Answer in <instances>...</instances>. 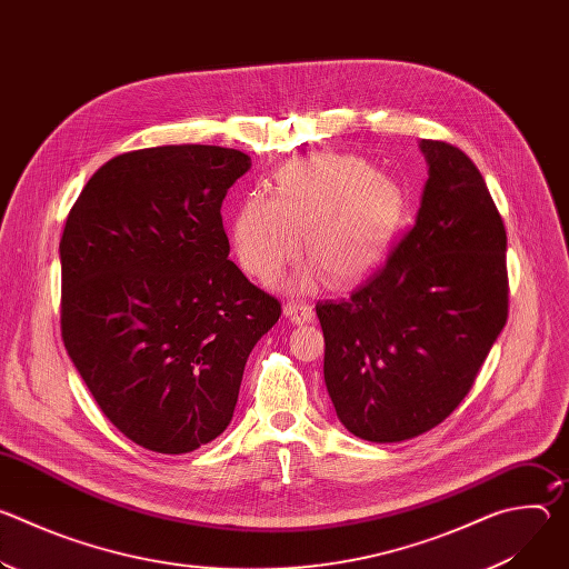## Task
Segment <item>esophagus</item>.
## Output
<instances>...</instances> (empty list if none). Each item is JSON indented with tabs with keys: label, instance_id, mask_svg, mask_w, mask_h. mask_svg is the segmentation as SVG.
Segmentation results:
<instances>
[{
	"label": "esophagus",
	"instance_id": "obj_1",
	"mask_svg": "<svg viewBox=\"0 0 569 569\" xmlns=\"http://www.w3.org/2000/svg\"><path fill=\"white\" fill-rule=\"evenodd\" d=\"M283 315L292 321V323H306L312 319V306L303 303V301H286L283 303Z\"/></svg>",
	"mask_w": 569,
	"mask_h": 569
}]
</instances>
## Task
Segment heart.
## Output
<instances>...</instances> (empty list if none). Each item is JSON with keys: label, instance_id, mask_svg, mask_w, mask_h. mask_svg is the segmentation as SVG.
Listing matches in <instances>:
<instances>
[{"label": "heart", "instance_id": "obj_1", "mask_svg": "<svg viewBox=\"0 0 569 569\" xmlns=\"http://www.w3.org/2000/svg\"><path fill=\"white\" fill-rule=\"evenodd\" d=\"M408 198L356 154L321 152L288 161L268 196L242 200L231 220L233 252L250 277L268 283L303 254L333 286L367 279L391 250ZM315 272L295 279L306 286Z\"/></svg>", "mask_w": 569, "mask_h": 569}]
</instances>
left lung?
Returning a JSON list of instances; mask_svg holds the SVG:
<instances>
[{"instance_id": "8db88e82", "label": "left lung", "mask_w": 569, "mask_h": 569, "mask_svg": "<svg viewBox=\"0 0 569 569\" xmlns=\"http://www.w3.org/2000/svg\"><path fill=\"white\" fill-rule=\"evenodd\" d=\"M428 182L415 227L349 299L315 306L323 382L342 426L415 439L470 391L507 323V231L466 152L421 139Z\"/></svg>"}]
</instances>
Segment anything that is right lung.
Segmentation results:
<instances>
[{"label":"right lung","instance_id":"right-lung-1","mask_svg":"<svg viewBox=\"0 0 569 569\" xmlns=\"http://www.w3.org/2000/svg\"><path fill=\"white\" fill-rule=\"evenodd\" d=\"M246 152L157 146L103 164L62 240L64 349L137 446L184 455L233 417L246 362L281 303L229 261L220 207Z\"/></svg>","mask_w":569,"mask_h":569}]
</instances>
